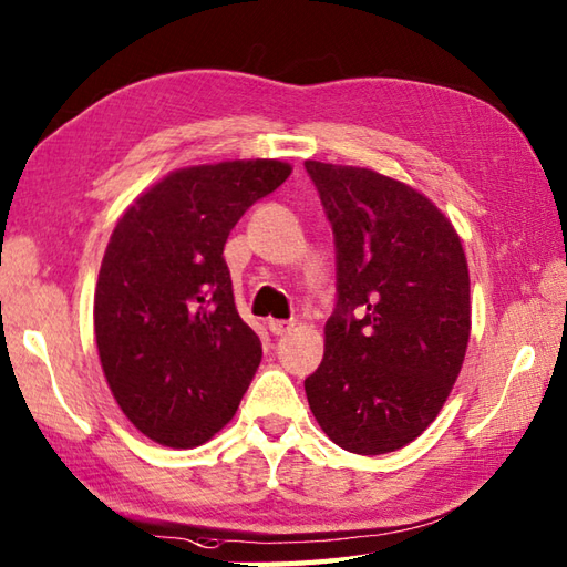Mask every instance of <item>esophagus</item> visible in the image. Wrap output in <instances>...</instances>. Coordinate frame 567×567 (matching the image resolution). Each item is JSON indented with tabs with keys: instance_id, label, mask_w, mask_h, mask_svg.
I'll use <instances>...</instances> for the list:
<instances>
[{
	"instance_id": "1",
	"label": "esophagus",
	"mask_w": 567,
	"mask_h": 567,
	"mask_svg": "<svg viewBox=\"0 0 567 567\" xmlns=\"http://www.w3.org/2000/svg\"><path fill=\"white\" fill-rule=\"evenodd\" d=\"M293 320H269V330H271V334H276V337H281V334H288L293 330Z\"/></svg>"
}]
</instances>
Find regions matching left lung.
Masks as SVG:
<instances>
[{
	"mask_svg": "<svg viewBox=\"0 0 567 567\" xmlns=\"http://www.w3.org/2000/svg\"><path fill=\"white\" fill-rule=\"evenodd\" d=\"M332 225L337 303L306 379L322 432L351 454L414 442L456 383L471 334L468 264L454 225L373 169L306 162Z\"/></svg>",
	"mask_w": 567,
	"mask_h": 567,
	"instance_id": "8db88e82",
	"label": "left lung"
}]
</instances>
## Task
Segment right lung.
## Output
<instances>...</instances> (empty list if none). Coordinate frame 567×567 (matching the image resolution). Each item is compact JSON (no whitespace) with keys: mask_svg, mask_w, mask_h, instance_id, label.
I'll use <instances>...</instances> for the list:
<instances>
[{"mask_svg":"<svg viewBox=\"0 0 567 567\" xmlns=\"http://www.w3.org/2000/svg\"><path fill=\"white\" fill-rule=\"evenodd\" d=\"M288 174L279 159L177 169L111 235L94 293L99 359L125 417L162 446L206 444L259 367L261 342L235 308L223 247Z\"/></svg>","mask_w":567,"mask_h":567,"instance_id":"right-lung-1","label":"right lung"}]
</instances>
